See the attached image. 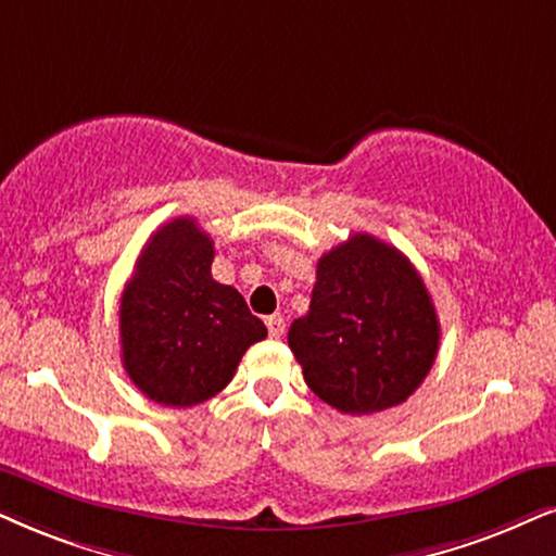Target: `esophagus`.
<instances>
[{"label": "esophagus", "mask_w": 556, "mask_h": 556, "mask_svg": "<svg viewBox=\"0 0 556 556\" xmlns=\"http://www.w3.org/2000/svg\"><path fill=\"white\" fill-rule=\"evenodd\" d=\"M266 328H269L271 339H279V336L285 333V318L279 313L269 315V318H266Z\"/></svg>", "instance_id": "1"}]
</instances>
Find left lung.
I'll return each instance as SVG.
<instances>
[{
    "mask_svg": "<svg viewBox=\"0 0 556 556\" xmlns=\"http://www.w3.org/2000/svg\"><path fill=\"white\" fill-rule=\"evenodd\" d=\"M439 339L416 266L369 233L318 258L311 311L287 333L307 388L349 416L405 403L431 371Z\"/></svg>",
    "mask_w": 556,
    "mask_h": 556,
    "instance_id": "left-lung-1",
    "label": "left lung"
}]
</instances>
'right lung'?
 Wrapping results in <instances>:
<instances>
[{"label":"right lung","instance_id":"add662e5","mask_svg":"<svg viewBox=\"0 0 556 556\" xmlns=\"http://www.w3.org/2000/svg\"><path fill=\"white\" fill-rule=\"evenodd\" d=\"M215 245L194 217L149 238L121 300L123 367L146 397L192 407L233 379L245 349L266 339L241 292L213 279Z\"/></svg>","mask_w":556,"mask_h":556}]
</instances>
